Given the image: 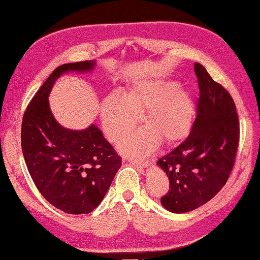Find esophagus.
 Masks as SVG:
<instances>
[{
    "instance_id": "1",
    "label": "esophagus",
    "mask_w": 260,
    "mask_h": 260,
    "mask_svg": "<svg viewBox=\"0 0 260 260\" xmlns=\"http://www.w3.org/2000/svg\"><path fill=\"white\" fill-rule=\"evenodd\" d=\"M130 162H132L135 166L141 168V169H144L147 168L148 166V161L147 160H135V159H129Z\"/></svg>"
}]
</instances>
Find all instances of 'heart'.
Returning <instances> with one entry per match:
<instances>
[{"mask_svg": "<svg viewBox=\"0 0 260 260\" xmlns=\"http://www.w3.org/2000/svg\"><path fill=\"white\" fill-rule=\"evenodd\" d=\"M141 113L147 127L120 141L118 147L124 154L144 156L160 139L172 143L185 137L192 125L194 102L175 81L141 80L132 83L123 96L118 92L108 94L101 104V120L109 140L128 135Z\"/></svg>", "mask_w": 260, "mask_h": 260, "instance_id": "1", "label": "heart"}]
</instances>
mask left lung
I'll return each mask as SVG.
<instances>
[{"label":"left lung","mask_w":260,"mask_h":260,"mask_svg":"<svg viewBox=\"0 0 260 260\" xmlns=\"http://www.w3.org/2000/svg\"><path fill=\"white\" fill-rule=\"evenodd\" d=\"M194 72L200 99L190 135L157 161L170 184L160 203L175 214L199 208L221 190L239 145V117L230 93L199 62L194 64Z\"/></svg>","instance_id":"1"}]
</instances>
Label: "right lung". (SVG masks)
Masks as SVG:
<instances>
[{"mask_svg":"<svg viewBox=\"0 0 260 260\" xmlns=\"http://www.w3.org/2000/svg\"><path fill=\"white\" fill-rule=\"evenodd\" d=\"M95 60L57 67L29 103L21 123V148L29 174L43 198L66 214H89L103 201L121 158L95 124L64 128L49 103L53 85L66 73H89Z\"/></svg>","mask_w":260,"mask_h":260,"instance_id":"1","label":"right lung"}]
</instances>
